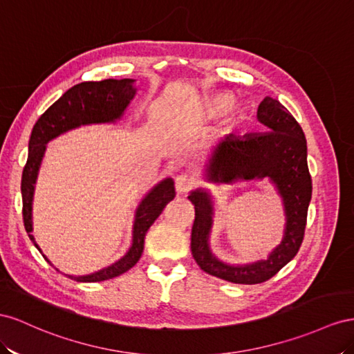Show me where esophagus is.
<instances>
[{
    "label": "esophagus",
    "mask_w": 354,
    "mask_h": 354,
    "mask_svg": "<svg viewBox=\"0 0 354 354\" xmlns=\"http://www.w3.org/2000/svg\"><path fill=\"white\" fill-rule=\"evenodd\" d=\"M175 185H176L178 193H188V191L194 187V179L187 174L179 175L175 179Z\"/></svg>",
    "instance_id": "obj_1"
}]
</instances>
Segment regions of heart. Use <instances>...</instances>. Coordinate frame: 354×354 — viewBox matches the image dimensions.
<instances>
[{"label": "heart", "instance_id": "b5f03b06", "mask_svg": "<svg viewBox=\"0 0 354 354\" xmlns=\"http://www.w3.org/2000/svg\"><path fill=\"white\" fill-rule=\"evenodd\" d=\"M230 96L224 93H218V95H212L209 97H205L198 100L197 104L193 106V117L198 121H207L218 117L225 111V108L230 104Z\"/></svg>", "mask_w": 354, "mask_h": 354}]
</instances>
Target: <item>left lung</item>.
<instances>
[{
  "label": "left lung",
  "instance_id": "obj_1",
  "mask_svg": "<svg viewBox=\"0 0 354 354\" xmlns=\"http://www.w3.org/2000/svg\"><path fill=\"white\" fill-rule=\"evenodd\" d=\"M258 120L264 132L245 136L230 135L215 148L206 167L212 183L271 178L286 212V230L281 243L266 261L234 267L218 261L209 250L212 227L210 196L203 189L193 191L188 200L194 205L196 219L191 231V252L198 267L207 274L240 285L267 281L294 258L304 240L307 212L311 200V176L307 165V140L298 121L279 100L266 97L258 106Z\"/></svg>",
  "mask_w": 354,
  "mask_h": 354
}]
</instances>
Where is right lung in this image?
Wrapping results in <instances>:
<instances>
[{
    "instance_id": "right-lung-1",
    "label": "right lung",
    "mask_w": 354,
    "mask_h": 354,
    "mask_svg": "<svg viewBox=\"0 0 354 354\" xmlns=\"http://www.w3.org/2000/svg\"><path fill=\"white\" fill-rule=\"evenodd\" d=\"M133 82L135 80L130 78H108L102 80V82H84L75 84L60 96L52 106L47 108L46 113L37 120L32 129L31 139H29V154L22 171L20 189H22V214L25 230L38 250L39 248L35 243L34 236L31 234V210L34 184L44 156L46 144L60 133H65L68 130L75 129L78 126L92 123H109V121L118 120L123 115L130 99L133 97L136 92L133 88ZM174 198L175 185L171 179H166L157 187H154V189H151V193H148V196L142 200V203L139 205L136 210L133 225V243L127 254L118 262H115V264L93 272V274L68 277L77 281H86V283L87 281H102L114 279L132 268L139 261L140 255H142L147 231L154 224V221L160 216L169 201Z\"/></svg>"
}]
</instances>
